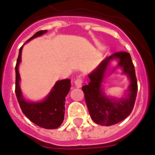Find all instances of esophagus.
<instances>
[{
  "instance_id": "34e87169",
  "label": "esophagus",
  "mask_w": 155,
  "mask_h": 155,
  "mask_svg": "<svg viewBox=\"0 0 155 155\" xmlns=\"http://www.w3.org/2000/svg\"><path fill=\"white\" fill-rule=\"evenodd\" d=\"M75 85L77 87V88H80L81 86H82V83H83V79H82V76H78L76 79L75 80Z\"/></svg>"
}]
</instances>
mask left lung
<instances>
[{"instance_id":"left-lung-1","label":"left lung","mask_w":155,"mask_h":155,"mask_svg":"<svg viewBox=\"0 0 155 155\" xmlns=\"http://www.w3.org/2000/svg\"><path fill=\"white\" fill-rule=\"evenodd\" d=\"M119 60L118 67L123 69L130 80L129 93L122 99H110L101 89V84L109 62ZM115 69V68H114ZM89 83L82 87L86 105L92 120L97 124L110 126L126 119L133 111L137 93V81L135 68L130 54L127 52H117L107 57L93 72L88 75Z\"/></svg>"}]
</instances>
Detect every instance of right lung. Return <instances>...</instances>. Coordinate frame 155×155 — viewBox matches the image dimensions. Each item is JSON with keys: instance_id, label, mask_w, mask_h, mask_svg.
<instances>
[{"instance_id": "obj_1", "label": "right lung", "mask_w": 155, "mask_h": 155, "mask_svg": "<svg viewBox=\"0 0 155 155\" xmlns=\"http://www.w3.org/2000/svg\"><path fill=\"white\" fill-rule=\"evenodd\" d=\"M47 30L39 31L31 36L26 43L32 39L46 33ZM22 45V46H23ZM22 46L19 49V54L15 67V94L20 108L23 114L35 124L46 129H55L60 127L64 120L65 101L71 88V80L57 81L50 93L45 100L39 102H31L26 101L22 97L19 86L20 75L18 72V66L21 62V54Z\"/></svg>"}]
</instances>
